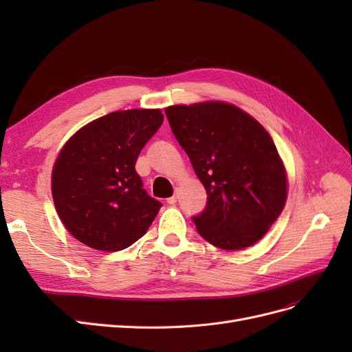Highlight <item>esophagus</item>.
Here are the masks:
<instances>
[{"label": "esophagus", "instance_id": "esophagus-1", "mask_svg": "<svg viewBox=\"0 0 352 352\" xmlns=\"http://www.w3.org/2000/svg\"><path fill=\"white\" fill-rule=\"evenodd\" d=\"M176 202H177V197H176V195H173V197L167 198V204H170V206H175Z\"/></svg>", "mask_w": 352, "mask_h": 352}]
</instances>
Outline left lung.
I'll list each match as a JSON object with an SVG mask.
<instances>
[{"label": "left lung", "mask_w": 352, "mask_h": 352, "mask_svg": "<svg viewBox=\"0 0 352 352\" xmlns=\"http://www.w3.org/2000/svg\"><path fill=\"white\" fill-rule=\"evenodd\" d=\"M166 114L207 190V207L194 217L199 235L228 251L258 242L287 197L286 168L269 132L225 101L170 105Z\"/></svg>", "instance_id": "obj_1"}]
</instances>
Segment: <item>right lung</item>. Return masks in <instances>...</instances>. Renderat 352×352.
Segmentation results:
<instances>
[{
	"label": "right lung",
	"mask_w": 352,
	"mask_h": 352,
	"mask_svg": "<svg viewBox=\"0 0 352 352\" xmlns=\"http://www.w3.org/2000/svg\"><path fill=\"white\" fill-rule=\"evenodd\" d=\"M163 120L160 109L113 111L63 145L52 166L51 192L73 238L114 252L145 235L162 204L146 194L135 164Z\"/></svg>",
	"instance_id": "obj_1"
}]
</instances>
